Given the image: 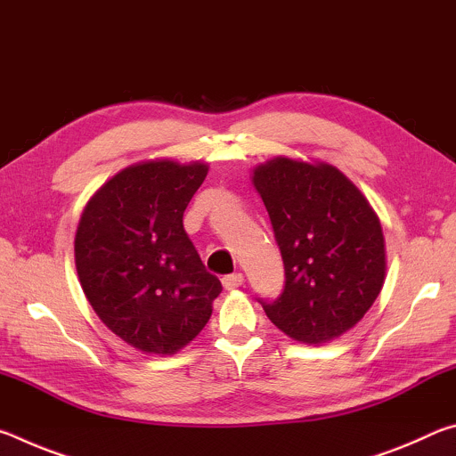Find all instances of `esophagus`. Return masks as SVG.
I'll list each match as a JSON object with an SVG mask.
<instances>
[{"instance_id": "1", "label": "esophagus", "mask_w": 456, "mask_h": 456, "mask_svg": "<svg viewBox=\"0 0 456 456\" xmlns=\"http://www.w3.org/2000/svg\"><path fill=\"white\" fill-rule=\"evenodd\" d=\"M223 288L225 289H237L239 285H243V273H229L223 277Z\"/></svg>"}]
</instances>
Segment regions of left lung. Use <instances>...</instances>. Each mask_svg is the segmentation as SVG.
Segmentation results:
<instances>
[{"mask_svg":"<svg viewBox=\"0 0 456 456\" xmlns=\"http://www.w3.org/2000/svg\"><path fill=\"white\" fill-rule=\"evenodd\" d=\"M281 251V296L261 305L285 336L330 342L356 326L384 285L378 215L348 176L328 163L285 157L253 171Z\"/></svg>","mask_w":456,"mask_h":456,"instance_id":"1","label":"left lung"}]
</instances>
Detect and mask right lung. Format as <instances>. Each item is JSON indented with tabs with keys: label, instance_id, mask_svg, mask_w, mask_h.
Returning <instances> with one entry per match:
<instances>
[{
	"label": "right lung",
	"instance_id": "add662e5",
	"mask_svg": "<svg viewBox=\"0 0 456 456\" xmlns=\"http://www.w3.org/2000/svg\"><path fill=\"white\" fill-rule=\"evenodd\" d=\"M207 171L205 163L168 159L126 167L80 217L74 256L82 289L104 326L141 352L184 348L223 289L183 227Z\"/></svg>",
	"mask_w": 456,
	"mask_h": 456
}]
</instances>
